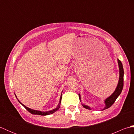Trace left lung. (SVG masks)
Here are the masks:
<instances>
[{"instance_id":"obj_1","label":"left lung","mask_w":134,"mask_h":134,"mask_svg":"<svg viewBox=\"0 0 134 134\" xmlns=\"http://www.w3.org/2000/svg\"><path fill=\"white\" fill-rule=\"evenodd\" d=\"M118 65L119 67V82L118 84V86L116 87L115 92L112 93V95H110L109 97H108L107 99H105L104 101L105 104V107L102 110L108 109V108H110L113 104L114 103L116 99L119 97V96L122 90H123V80H124V70H123V64H122L121 61L119 59H118ZM79 99L81 100V96L79 94ZM82 106H83L85 108L87 109L90 110V108L87 106V105H85L83 104H82Z\"/></svg>"}]
</instances>
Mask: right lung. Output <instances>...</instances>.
I'll return each mask as SVG.
<instances>
[{"label": "right lung", "instance_id": "obj_1", "mask_svg": "<svg viewBox=\"0 0 134 134\" xmlns=\"http://www.w3.org/2000/svg\"><path fill=\"white\" fill-rule=\"evenodd\" d=\"M62 95H61L60 98L59 103V104H58V107H57L55 108V109H53V110H49V111H47V112H41V111H40V110H36L32 109H30V108H29L28 107H26V106H25V105H24L23 104H22L21 102L18 100V101H19V102L20 104H22L25 108H26V109L27 110L29 111V112L30 113H32V114H33V115H38L45 116V115H50V114H52V113H53L54 112H55L56 111H57V110H58L59 109L60 106L61 99H62Z\"/></svg>", "mask_w": 134, "mask_h": 134}]
</instances>
